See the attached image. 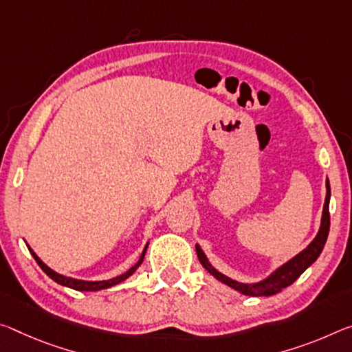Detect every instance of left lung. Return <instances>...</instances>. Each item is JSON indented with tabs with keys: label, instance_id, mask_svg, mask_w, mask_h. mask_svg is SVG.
<instances>
[{
	"label": "left lung",
	"instance_id": "left-lung-1",
	"mask_svg": "<svg viewBox=\"0 0 352 352\" xmlns=\"http://www.w3.org/2000/svg\"><path fill=\"white\" fill-rule=\"evenodd\" d=\"M329 202H331V185H329V178L326 180V200L324 206H322V216H321V224L320 230H318L316 236L311 239V243L304 250H300L298 255H294L293 258H289L287 263L278 266L277 270L271 272L270 276L261 278L258 282L252 283H244L235 280V278L227 277L216 270V267L210 263V260L206 258L202 248L196 244V252L199 256V261L202 263L206 271L213 276L216 280L224 283V285L236 289L238 293L246 294V296H272L278 292H282L283 288L292 285L296 278L302 274V272L309 267L311 263H315L318 256L324 249L326 239L329 235V227H331V217H329Z\"/></svg>",
	"mask_w": 352,
	"mask_h": 352
}]
</instances>
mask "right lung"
Masks as SVG:
<instances>
[{
  "label": "right lung",
  "instance_id": "obj_1",
  "mask_svg": "<svg viewBox=\"0 0 352 352\" xmlns=\"http://www.w3.org/2000/svg\"><path fill=\"white\" fill-rule=\"evenodd\" d=\"M147 248H148V243L146 244V248H144L141 256H139L138 263H136L135 266H131L130 270H128L126 272H124V274H120V276H117V277H113V278H108V280H81V278L67 277V276L59 274V272L53 271L52 267L47 266L41 258H38L34 250H32L30 246H28V249H30L31 255L34 256V260L37 261V265L42 267V271L45 272V274H47L50 278H53V280H54L56 283H59V285L67 287V288H74V289H76V292H102V289L111 288V287L117 285V283L126 280V278L130 277L131 274H135V271L138 270L139 266H141V263L144 261V255H146V252H147Z\"/></svg>",
  "mask_w": 352,
  "mask_h": 352
}]
</instances>
